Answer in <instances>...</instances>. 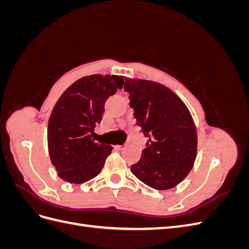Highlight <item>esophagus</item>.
Masks as SVG:
<instances>
[{"label": "esophagus", "mask_w": 249, "mask_h": 249, "mask_svg": "<svg viewBox=\"0 0 249 249\" xmlns=\"http://www.w3.org/2000/svg\"><path fill=\"white\" fill-rule=\"evenodd\" d=\"M124 147H125V144H124V145H117V146H116V148H118L119 150H120V149H124Z\"/></svg>", "instance_id": "34e87169"}]
</instances>
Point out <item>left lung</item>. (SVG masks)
I'll use <instances>...</instances> for the list:
<instances>
[{
  "instance_id": "1",
  "label": "left lung",
  "mask_w": 249,
  "mask_h": 249,
  "mask_svg": "<svg viewBox=\"0 0 249 249\" xmlns=\"http://www.w3.org/2000/svg\"><path fill=\"white\" fill-rule=\"evenodd\" d=\"M137 124L148 138L134 176L157 190H168L189 175L197 153V132L185 103L160 83L124 78Z\"/></svg>"
}]
</instances>
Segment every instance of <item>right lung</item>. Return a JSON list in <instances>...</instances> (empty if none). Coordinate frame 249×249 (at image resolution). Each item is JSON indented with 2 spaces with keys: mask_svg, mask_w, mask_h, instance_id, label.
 Listing matches in <instances>:
<instances>
[{
  "mask_svg": "<svg viewBox=\"0 0 249 249\" xmlns=\"http://www.w3.org/2000/svg\"><path fill=\"white\" fill-rule=\"evenodd\" d=\"M123 77L91 74L71 84L53 108L48 125V147L59 178L83 184L95 178L113 147L91 136L101 123L105 103L122 89Z\"/></svg>",
  "mask_w": 249,
  "mask_h": 249,
  "instance_id": "1",
  "label": "right lung"
}]
</instances>
